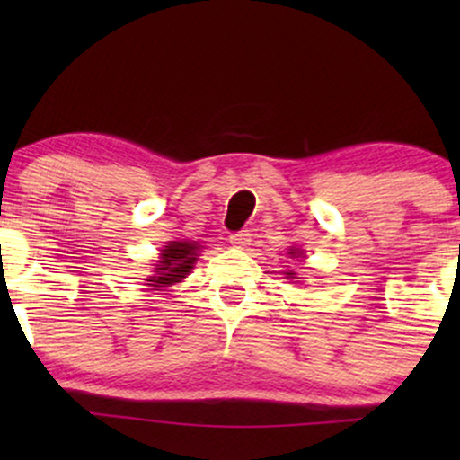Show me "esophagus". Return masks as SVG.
<instances>
[{"instance_id":"1","label":"esophagus","mask_w":460,"mask_h":460,"mask_svg":"<svg viewBox=\"0 0 460 460\" xmlns=\"http://www.w3.org/2000/svg\"><path fill=\"white\" fill-rule=\"evenodd\" d=\"M249 243H251V234H249V230L236 232V234H232V236H230V244H232V247H236V249H244V247H247Z\"/></svg>"}]
</instances>
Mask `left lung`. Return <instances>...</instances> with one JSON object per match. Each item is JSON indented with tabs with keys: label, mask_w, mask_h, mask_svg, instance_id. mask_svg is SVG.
I'll use <instances>...</instances> for the list:
<instances>
[{
	"label": "left lung",
	"mask_w": 460,
	"mask_h": 460,
	"mask_svg": "<svg viewBox=\"0 0 460 460\" xmlns=\"http://www.w3.org/2000/svg\"><path fill=\"white\" fill-rule=\"evenodd\" d=\"M288 255H291V257H299L301 251H299V249H288ZM287 279H295V272H287Z\"/></svg>",
	"instance_id": "obj_1"
}]
</instances>
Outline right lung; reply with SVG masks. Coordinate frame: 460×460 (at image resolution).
Returning <instances> with one entry per match:
<instances>
[{
    "label": "right lung",
    "mask_w": 460,
    "mask_h": 460,
    "mask_svg": "<svg viewBox=\"0 0 460 460\" xmlns=\"http://www.w3.org/2000/svg\"><path fill=\"white\" fill-rule=\"evenodd\" d=\"M200 244L194 241H169L165 249H161L159 261L155 263V274L144 279L150 287H156L155 291H161L159 287H169L175 282H181L190 274L194 263L199 260Z\"/></svg>",
    "instance_id": "right-lung-1"
}]
</instances>
